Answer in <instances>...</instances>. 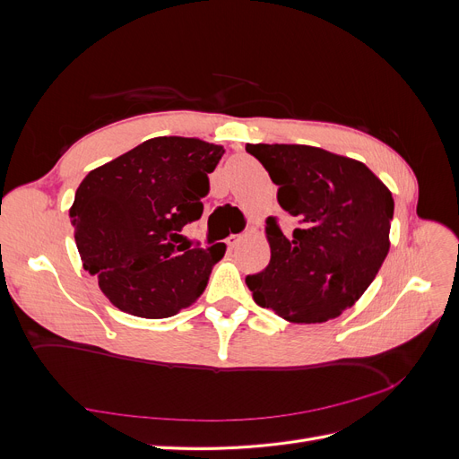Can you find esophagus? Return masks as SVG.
Here are the masks:
<instances>
[{"mask_svg":"<svg viewBox=\"0 0 459 459\" xmlns=\"http://www.w3.org/2000/svg\"><path fill=\"white\" fill-rule=\"evenodd\" d=\"M243 238H245L243 233H231L230 238L226 239V243H228V247H238L243 241Z\"/></svg>","mask_w":459,"mask_h":459,"instance_id":"obj_1","label":"esophagus"}]
</instances>
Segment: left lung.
I'll return each instance as SVG.
<instances>
[{
	"instance_id": "8db88e82",
	"label": "left lung",
	"mask_w": 459,
	"mask_h": 459,
	"mask_svg": "<svg viewBox=\"0 0 459 459\" xmlns=\"http://www.w3.org/2000/svg\"><path fill=\"white\" fill-rule=\"evenodd\" d=\"M268 170L283 211L299 220L290 238L268 218L272 258L245 283L262 308L287 322L322 324L362 297L388 253L391 191L364 162L310 145H247Z\"/></svg>"
}]
</instances>
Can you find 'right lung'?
Wrapping results in <instances>:
<instances>
[{
  "label": "right lung",
  "instance_id": "1",
  "mask_svg": "<svg viewBox=\"0 0 459 459\" xmlns=\"http://www.w3.org/2000/svg\"><path fill=\"white\" fill-rule=\"evenodd\" d=\"M221 155L193 137H152L82 179L71 208L76 247L118 310L170 317L203 295L226 245L182 241L179 231L201 218Z\"/></svg>",
  "mask_w": 459,
  "mask_h": 459
}]
</instances>
